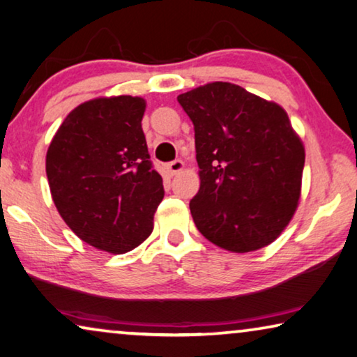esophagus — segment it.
Returning a JSON list of instances; mask_svg holds the SVG:
<instances>
[{
  "label": "esophagus",
  "mask_w": 357,
  "mask_h": 357,
  "mask_svg": "<svg viewBox=\"0 0 357 357\" xmlns=\"http://www.w3.org/2000/svg\"><path fill=\"white\" fill-rule=\"evenodd\" d=\"M183 169H184V162L183 160H173V162L168 163V172L172 173V176H173V174L181 173Z\"/></svg>",
  "instance_id": "34e87169"
}]
</instances>
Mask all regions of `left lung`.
<instances>
[{"instance_id": "1", "label": "left lung", "mask_w": 357, "mask_h": 357, "mask_svg": "<svg viewBox=\"0 0 357 357\" xmlns=\"http://www.w3.org/2000/svg\"><path fill=\"white\" fill-rule=\"evenodd\" d=\"M178 102L195 131L200 189L189 206L197 229L234 253L273 243L298 208L305 167L287 112L227 82L190 89Z\"/></svg>"}]
</instances>
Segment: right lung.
<instances>
[{
	"label": "right lung",
	"instance_id": "1",
	"mask_svg": "<svg viewBox=\"0 0 357 357\" xmlns=\"http://www.w3.org/2000/svg\"><path fill=\"white\" fill-rule=\"evenodd\" d=\"M146 100L96 98L62 121L46 153V174L66 225L102 252L126 253L153 229L163 199L162 176L149 160Z\"/></svg>",
	"mask_w": 357,
	"mask_h": 357
}]
</instances>
